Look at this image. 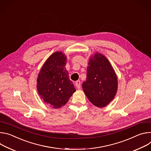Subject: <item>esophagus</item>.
<instances>
[{
    "label": "esophagus",
    "mask_w": 151,
    "mask_h": 151,
    "mask_svg": "<svg viewBox=\"0 0 151 151\" xmlns=\"http://www.w3.org/2000/svg\"><path fill=\"white\" fill-rule=\"evenodd\" d=\"M75 85H76V88H77V89H80V87H81V82H80V80H78V81H76Z\"/></svg>",
    "instance_id": "1"
}]
</instances>
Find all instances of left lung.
<instances>
[{
  "instance_id": "8db88e82",
  "label": "left lung",
  "mask_w": 151,
  "mask_h": 151,
  "mask_svg": "<svg viewBox=\"0 0 151 151\" xmlns=\"http://www.w3.org/2000/svg\"><path fill=\"white\" fill-rule=\"evenodd\" d=\"M86 79L82 88L91 103L102 108L112 101L118 90V79L112 66L104 56L98 53L91 56Z\"/></svg>"
}]
</instances>
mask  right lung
<instances>
[{
  "label": "right lung",
  "mask_w": 151,
  "mask_h": 151,
  "mask_svg": "<svg viewBox=\"0 0 151 151\" xmlns=\"http://www.w3.org/2000/svg\"><path fill=\"white\" fill-rule=\"evenodd\" d=\"M66 63L65 55L55 52L45 61L38 76V92L44 101L54 109L65 105L76 91Z\"/></svg>",
  "instance_id": "obj_1"
}]
</instances>
